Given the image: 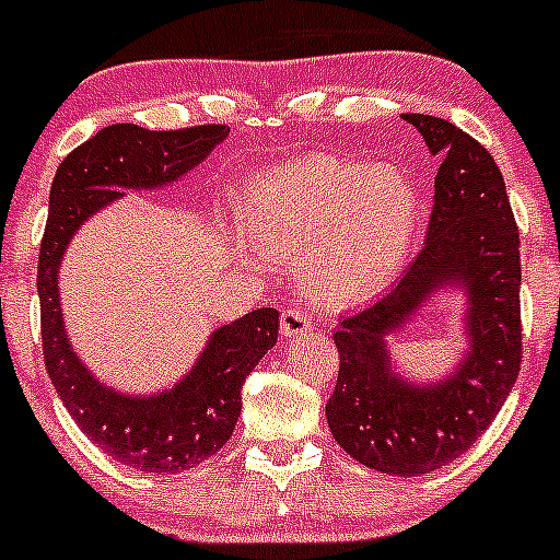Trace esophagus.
<instances>
[{"mask_svg": "<svg viewBox=\"0 0 560 560\" xmlns=\"http://www.w3.org/2000/svg\"><path fill=\"white\" fill-rule=\"evenodd\" d=\"M306 332H312V319H308V314L303 308L292 306L281 314V336L298 338L306 336Z\"/></svg>", "mask_w": 560, "mask_h": 560, "instance_id": "esophagus-1", "label": "esophagus"}]
</instances>
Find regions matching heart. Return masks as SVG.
<instances>
[{
  "label": "heart",
  "instance_id": "heart-1",
  "mask_svg": "<svg viewBox=\"0 0 560 560\" xmlns=\"http://www.w3.org/2000/svg\"><path fill=\"white\" fill-rule=\"evenodd\" d=\"M241 208L252 244L298 259L303 290L330 308L387 290L422 222V195L404 167L332 154L262 167Z\"/></svg>",
  "mask_w": 560,
  "mask_h": 560
}]
</instances>
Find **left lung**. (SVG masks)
I'll list each match as a JSON object with an SVG mask.
<instances>
[{
    "label": "left lung",
    "instance_id": "left-lung-1",
    "mask_svg": "<svg viewBox=\"0 0 560 560\" xmlns=\"http://www.w3.org/2000/svg\"><path fill=\"white\" fill-rule=\"evenodd\" d=\"M442 162L422 252L374 306L347 316L332 341L341 365L325 406L332 439L354 460L420 477L488 431L521 371V235L504 175L488 149L444 118L406 113ZM464 295L467 352L433 383L397 371L386 338L439 291Z\"/></svg>",
    "mask_w": 560,
    "mask_h": 560
}]
</instances>
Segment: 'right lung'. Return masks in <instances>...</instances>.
Instances as JSON below:
<instances>
[{
  "mask_svg": "<svg viewBox=\"0 0 560 560\" xmlns=\"http://www.w3.org/2000/svg\"><path fill=\"white\" fill-rule=\"evenodd\" d=\"M230 135L224 124L151 132L113 124L65 156L48 197L37 265L43 354L61 404L103 453L129 468L178 474L208 460L233 436L241 387L279 338V312L257 308L217 327L184 380L149 395L105 385L78 358L65 327L59 268L78 230L124 191L171 186Z\"/></svg>",
  "mask_w": 560,
  "mask_h": 560,
  "instance_id": "1",
  "label": "right lung"
}]
</instances>
